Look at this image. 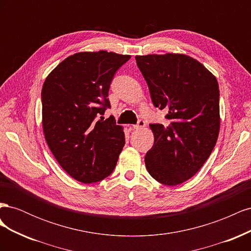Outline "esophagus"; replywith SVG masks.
Masks as SVG:
<instances>
[{"label":"esophagus","mask_w":251,"mask_h":251,"mask_svg":"<svg viewBox=\"0 0 251 251\" xmlns=\"http://www.w3.org/2000/svg\"><path fill=\"white\" fill-rule=\"evenodd\" d=\"M146 125H147L146 121L140 119V120H138L137 125H134V126H133V128H134V130H139V128H142V127L146 126Z\"/></svg>","instance_id":"1"}]
</instances>
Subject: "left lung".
Returning a JSON list of instances; mask_svg holds the SVG:
<instances>
[{"mask_svg": "<svg viewBox=\"0 0 251 251\" xmlns=\"http://www.w3.org/2000/svg\"><path fill=\"white\" fill-rule=\"evenodd\" d=\"M151 101L164 110L168 124L150 125L154 146L144 161L164 185L183 183L214 150L220 131L219 85L198 60L179 53L136 55Z\"/></svg>", "mask_w": 251, "mask_h": 251, "instance_id": "obj_1", "label": "left lung"}]
</instances>
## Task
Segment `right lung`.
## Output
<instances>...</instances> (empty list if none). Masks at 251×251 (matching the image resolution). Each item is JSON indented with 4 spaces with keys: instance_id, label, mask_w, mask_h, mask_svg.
Here are the masks:
<instances>
[{
    "instance_id": "add662e5",
    "label": "right lung",
    "mask_w": 251,
    "mask_h": 251,
    "mask_svg": "<svg viewBox=\"0 0 251 251\" xmlns=\"http://www.w3.org/2000/svg\"><path fill=\"white\" fill-rule=\"evenodd\" d=\"M130 58L107 51L75 53L58 64L43 85L45 139L59 165L82 183L111 175L126 143L123 126L98 117L111 107L114 74Z\"/></svg>"
}]
</instances>
